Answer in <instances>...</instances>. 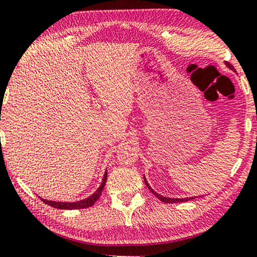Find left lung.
<instances>
[{
  "mask_svg": "<svg viewBox=\"0 0 257 257\" xmlns=\"http://www.w3.org/2000/svg\"><path fill=\"white\" fill-rule=\"evenodd\" d=\"M226 65L228 66V68H229L230 70H234V68H233V65H230L229 63H226ZM144 181H145V184H146V186L147 187H149V189L151 192L153 193L154 195L157 196L158 199L159 200H161V201L163 202H165V203H177V202H186V201H188V200H192V199H194V198H196V196H193V198H184V199H178V198H166V196H163V195H160V194H158V193L156 192V191H153L152 188H151V186L149 185V182H147V180L145 179V177H144Z\"/></svg>",
  "mask_w": 257,
  "mask_h": 257,
  "instance_id": "8db88e82",
  "label": "left lung"
}]
</instances>
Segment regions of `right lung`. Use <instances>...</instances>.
<instances>
[{"mask_svg": "<svg viewBox=\"0 0 257 257\" xmlns=\"http://www.w3.org/2000/svg\"><path fill=\"white\" fill-rule=\"evenodd\" d=\"M106 179H107V171H105L103 180H101V184H100L99 187H98L97 191L94 192L92 195H90L89 198L79 200V201H76V202L50 201V200H45V199H42V198H41V200L43 202L47 203V205L54 207V208H58V209H82V208H87V207H91L94 202L97 201L98 199H99L101 192H103V189H104L105 182H106Z\"/></svg>", "mask_w": 257, "mask_h": 257, "instance_id": "right-lung-1", "label": "right lung"}]
</instances>
